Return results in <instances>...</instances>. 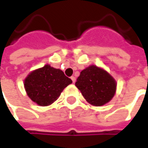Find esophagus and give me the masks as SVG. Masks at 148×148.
I'll return each mask as SVG.
<instances>
[{"mask_svg": "<svg viewBox=\"0 0 148 148\" xmlns=\"http://www.w3.org/2000/svg\"><path fill=\"white\" fill-rule=\"evenodd\" d=\"M71 79H72V82H73V83H74L75 81H76V78H75V77H74V76H72V77H71Z\"/></svg>", "mask_w": 148, "mask_h": 148, "instance_id": "esophagus-1", "label": "esophagus"}]
</instances>
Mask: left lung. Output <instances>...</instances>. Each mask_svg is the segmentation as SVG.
<instances>
[{"label":"left lung","mask_w":148,"mask_h":148,"mask_svg":"<svg viewBox=\"0 0 148 148\" xmlns=\"http://www.w3.org/2000/svg\"><path fill=\"white\" fill-rule=\"evenodd\" d=\"M75 86L88 103L102 106L108 103L116 93V82L106 70L91 65L81 71Z\"/></svg>","instance_id":"1"}]
</instances>
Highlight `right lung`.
I'll return each instance as SVG.
<instances>
[{
    "label": "right lung",
    "instance_id": "1",
    "mask_svg": "<svg viewBox=\"0 0 148 148\" xmlns=\"http://www.w3.org/2000/svg\"><path fill=\"white\" fill-rule=\"evenodd\" d=\"M72 83L60 69L50 65L32 71L24 79V87L29 98L40 106L55 102L63 90Z\"/></svg>",
    "mask_w": 148,
    "mask_h": 148
}]
</instances>
